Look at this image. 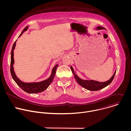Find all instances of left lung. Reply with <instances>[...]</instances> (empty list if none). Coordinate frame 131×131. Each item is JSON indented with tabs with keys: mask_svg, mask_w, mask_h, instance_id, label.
<instances>
[{
	"mask_svg": "<svg viewBox=\"0 0 131 131\" xmlns=\"http://www.w3.org/2000/svg\"><path fill=\"white\" fill-rule=\"evenodd\" d=\"M105 29L104 27H102V26H98L96 28V29L99 30V29ZM70 68L72 72V73L74 75V77L75 78L76 80L77 81V82L82 87H83L84 88H85L86 90H90V91H98L100 90L101 89H102L103 88H104L105 87L107 86V85H108L109 84L111 83V82H112V81L113 80L114 77H115V73L116 72V70L115 71V73H114L113 76L111 77V78L108 81H106V82H99L97 81H95V80H82L81 79H80L77 74L74 73L73 69L72 68V67L71 66H70Z\"/></svg>",
	"mask_w": 131,
	"mask_h": 131,
	"instance_id": "left-lung-1",
	"label": "left lung"
}]
</instances>
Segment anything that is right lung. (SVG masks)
<instances>
[{
    "label": "right lung",
    "mask_w": 131,
    "mask_h": 131,
    "mask_svg": "<svg viewBox=\"0 0 131 131\" xmlns=\"http://www.w3.org/2000/svg\"><path fill=\"white\" fill-rule=\"evenodd\" d=\"M28 27L26 26L23 29V30L22 31V32H21V34H20V35L18 37H20L22 35V34L28 29ZM16 40L15 41V42L14 43V44L13 45L12 50H11V53L10 71H11V76H12L13 80L16 83V84L18 86H19L23 91H24L25 92H26L28 93H30H30H32V94H34V93H40V92L44 91L48 88L49 85L52 82V81L54 79V77L55 76L56 70H57V68L58 66V64H57L53 68L50 77L44 81L39 82H31V83H25V82H22V81H21L19 79H18L17 77V76L15 75V73L14 72V68H13V64L14 63V58H13V57H14L13 51H14V50L15 49V47L16 46Z\"/></svg>",
    "instance_id": "add662e5"
}]
</instances>
